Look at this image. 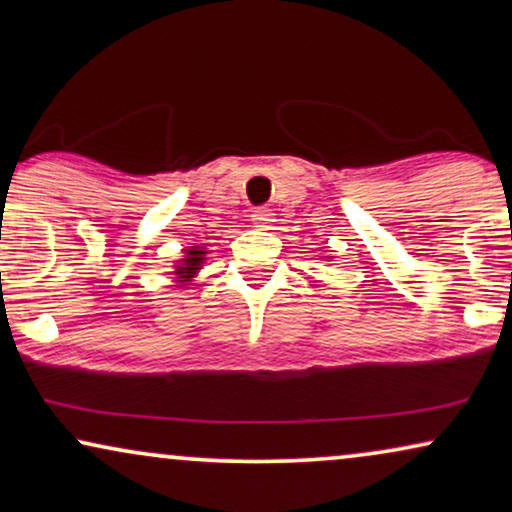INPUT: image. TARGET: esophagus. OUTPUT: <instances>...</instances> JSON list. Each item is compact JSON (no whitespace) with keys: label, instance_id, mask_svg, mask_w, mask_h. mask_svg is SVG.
Returning a JSON list of instances; mask_svg holds the SVG:
<instances>
[{"label":"esophagus","instance_id":"obj_1","mask_svg":"<svg viewBox=\"0 0 512 512\" xmlns=\"http://www.w3.org/2000/svg\"><path fill=\"white\" fill-rule=\"evenodd\" d=\"M251 221H254L256 228H270L272 223H275V214H272L270 209H256V212L251 214Z\"/></svg>","mask_w":512,"mask_h":512}]
</instances>
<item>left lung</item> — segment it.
<instances>
[{
    "mask_svg": "<svg viewBox=\"0 0 512 512\" xmlns=\"http://www.w3.org/2000/svg\"><path fill=\"white\" fill-rule=\"evenodd\" d=\"M324 258H333V256H324Z\"/></svg>",
    "mask_w": 512,
    "mask_h": 512,
    "instance_id": "8db88e82",
    "label": "left lung"
}]
</instances>
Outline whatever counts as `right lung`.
Here are the masks:
<instances>
[{"instance_id": "right-lung-1", "label": "right lung", "mask_w": 512, "mask_h": 512, "mask_svg": "<svg viewBox=\"0 0 512 512\" xmlns=\"http://www.w3.org/2000/svg\"><path fill=\"white\" fill-rule=\"evenodd\" d=\"M207 254H209L207 247H186L179 261H174V268H172L174 284L184 286L188 282H193V279L198 277V272L202 270V265H205Z\"/></svg>"}]
</instances>
